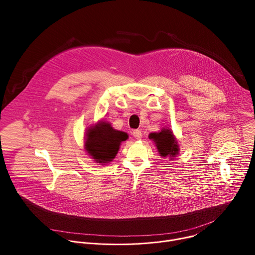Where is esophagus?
<instances>
[{"label":"esophagus","mask_w":255,"mask_h":255,"mask_svg":"<svg viewBox=\"0 0 255 255\" xmlns=\"http://www.w3.org/2000/svg\"><path fill=\"white\" fill-rule=\"evenodd\" d=\"M132 134H133L134 138H136V139H141V137H142V132L140 130H134Z\"/></svg>","instance_id":"34e87169"}]
</instances>
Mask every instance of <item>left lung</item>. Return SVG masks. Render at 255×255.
<instances>
[{
	"label": "left lung",
	"instance_id": "left-lung-1",
	"mask_svg": "<svg viewBox=\"0 0 255 255\" xmlns=\"http://www.w3.org/2000/svg\"><path fill=\"white\" fill-rule=\"evenodd\" d=\"M149 138L156 143V147L161 156H175L177 154V143L169 129H163L159 133H150Z\"/></svg>",
	"mask_w": 255,
	"mask_h": 255
}]
</instances>
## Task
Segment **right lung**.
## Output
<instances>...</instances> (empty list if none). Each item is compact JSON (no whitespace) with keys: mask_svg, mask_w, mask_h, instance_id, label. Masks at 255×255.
I'll return each instance as SVG.
<instances>
[{"mask_svg":"<svg viewBox=\"0 0 255 255\" xmlns=\"http://www.w3.org/2000/svg\"><path fill=\"white\" fill-rule=\"evenodd\" d=\"M127 138V133L113 129L109 123L101 122L89 129L86 150L97 162L106 163L116 156L121 142Z\"/></svg>","mask_w":255,"mask_h":255,"instance_id":"obj_1","label":"right lung"}]
</instances>
